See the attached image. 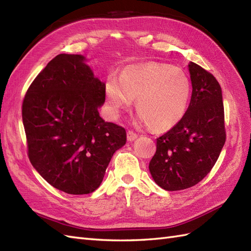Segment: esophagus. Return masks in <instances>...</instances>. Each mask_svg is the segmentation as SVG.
<instances>
[{
  "mask_svg": "<svg viewBox=\"0 0 251 251\" xmlns=\"http://www.w3.org/2000/svg\"><path fill=\"white\" fill-rule=\"evenodd\" d=\"M137 138H138V134L137 133H134L131 130H128L127 131V140L128 141H130V142H131V141H134Z\"/></svg>",
  "mask_w": 251,
  "mask_h": 251,
  "instance_id": "34e87169",
  "label": "esophagus"
}]
</instances>
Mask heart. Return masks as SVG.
Returning <instances> with one entry per match:
<instances>
[{"instance_id":"heart-1","label":"heart","mask_w":251,"mask_h":251,"mask_svg":"<svg viewBox=\"0 0 251 251\" xmlns=\"http://www.w3.org/2000/svg\"><path fill=\"white\" fill-rule=\"evenodd\" d=\"M192 94L191 80L180 68L149 62L125 68L120 78L106 83L107 104L112 119H119L136 99L137 123L163 131L177 125L187 113Z\"/></svg>"}]
</instances>
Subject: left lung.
<instances>
[{
  "instance_id": "1",
  "label": "left lung",
  "mask_w": 251,
  "mask_h": 251,
  "mask_svg": "<svg viewBox=\"0 0 251 251\" xmlns=\"http://www.w3.org/2000/svg\"><path fill=\"white\" fill-rule=\"evenodd\" d=\"M188 68L193 89L187 113L157 139V151L149 166L153 180L166 191L184 190L201 181L226 141L220 83L194 62Z\"/></svg>"
}]
</instances>
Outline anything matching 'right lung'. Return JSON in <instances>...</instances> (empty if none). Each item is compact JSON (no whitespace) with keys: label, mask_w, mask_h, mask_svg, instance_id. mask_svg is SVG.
<instances>
[{"label":"right lung","mask_w":251,"mask_h":251,"mask_svg":"<svg viewBox=\"0 0 251 251\" xmlns=\"http://www.w3.org/2000/svg\"><path fill=\"white\" fill-rule=\"evenodd\" d=\"M87 61L82 55H57L31 82L22 105L31 165L73 195L98 189L113 153L126 143L124 128L100 117L106 85Z\"/></svg>","instance_id":"1"}]
</instances>
